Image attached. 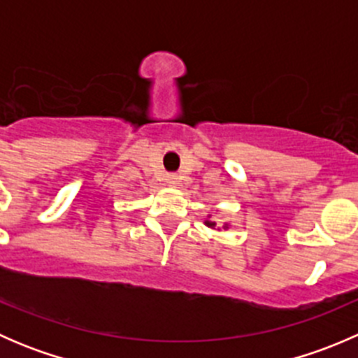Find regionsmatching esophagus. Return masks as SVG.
<instances>
[{"label": "esophagus", "instance_id": "1", "mask_svg": "<svg viewBox=\"0 0 358 358\" xmlns=\"http://www.w3.org/2000/svg\"><path fill=\"white\" fill-rule=\"evenodd\" d=\"M166 183H168L169 187H176L180 183V178L176 175H168L166 176Z\"/></svg>", "mask_w": 358, "mask_h": 358}]
</instances>
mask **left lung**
<instances>
[{"instance_id": "1", "label": "left lung", "mask_w": 358, "mask_h": 358, "mask_svg": "<svg viewBox=\"0 0 358 358\" xmlns=\"http://www.w3.org/2000/svg\"><path fill=\"white\" fill-rule=\"evenodd\" d=\"M204 225L208 227V229H213V230H218V232H222V230H229L230 229V223L229 222H223L222 225H220L216 220L211 218V215H208V218L204 220Z\"/></svg>"}]
</instances>
